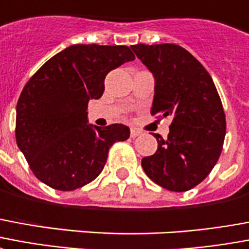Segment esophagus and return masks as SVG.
Wrapping results in <instances>:
<instances>
[{
  "instance_id": "34e87169",
  "label": "esophagus",
  "mask_w": 249,
  "mask_h": 249,
  "mask_svg": "<svg viewBox=\"0 0 249 249\" xmlns=\"http://www.w3.org/2000/svg\"><path fill=\"white\" fill-rule=\"evenodd\" d=\"M140 134H141V130H139V129H130V137H132V139H134V137H137V136H140Z\"/></svg>"
}]
</instances>
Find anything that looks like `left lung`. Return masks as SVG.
Instances as JSON below:
<instances>
[{
    "mask_svg": "<svg viewBox=\"0 0 249 249\" xmlns=\"http://www.w3.org/2000/svg\"><path fill=\"white\" fill-rule=\"evenodd\" d=\"M156 79L152 116H171L167 139L142 158L146 176L176 193L199 185L216 165L226 136V115L206 68L174 43L130 46Z\"/></svg>",
    "mask_w": 249,
    "mask_h": 249,
    "instance_id": "8db88e82",
    "label": "left lung"
}]
</instances>
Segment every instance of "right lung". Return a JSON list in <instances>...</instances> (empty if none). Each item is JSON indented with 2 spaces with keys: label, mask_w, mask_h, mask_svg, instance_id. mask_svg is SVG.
<instances>
[{
  "label": "right lung",
  "mask_w": 249,
  "mask_h": 249,
  "mask_svg": "<svg viewBox=\"0 0 249 249\" xmlns=\"http://www.w3.org/2000/svg\"><path fill=\"white\" fill-rule=\"evenodd\" d=\"M133 59L128 46L73 45L29 79L17 103L16 140L39 181L76 190L100 174L116 141L129 139L123 124L92 128L87 108L103 95L108 72Z\"/></svg>",
  "instance_id": "right-lung-1"
}]
</instances>
